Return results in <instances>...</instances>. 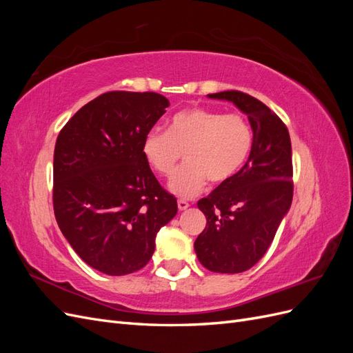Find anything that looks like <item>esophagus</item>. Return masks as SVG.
Masks as SVG:
<instances>
[{
	"mask_svg": "<svg viewBox=\"0 0 353 353\" xmlns=\"http://www.w3.org/2000/svg\"><path fill=\"white\" fill-rule=\"evenodd\" d=\"M188 206H190V205H188L187 200H184V199H179V200H178V209H179V210H185Z\"/></svg>",
	"mask_w": 353,
	"mask_h": 353,
	"instance_id": "34e87169",
	"label": "esophagus"
}]
</instances>
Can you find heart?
Wrapping results in <instances>:
<instances>
[{
	"label": "heart",
	"mask_w": 353,
	"mask_h": 353,
	"mask_svg": "<svg viewBox=\"0 0 353 353\" xmlns=\"http://www.w3.org/2000/svg\"><path fill=\"white\" fill-rule=\"evenodd\" d=\"M252 147L253 131L243 116L190 108L170 117L168 131H148L143 154L154 172L170 176L184 152L187 163L170 179L169 188L179 197H193L208 179L223 184L236 176Z\"/></svg>",
	"instance_id": "1"
}]
</instances>
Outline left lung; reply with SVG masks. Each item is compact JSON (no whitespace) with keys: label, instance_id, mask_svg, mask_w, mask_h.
I'll list each match as a JSON object with an SVG mask.
<instances>
[{"label":"left lung","instance_id":"obj_1","mask_svg":"<svg viewBox=\"0 0 353 353\" xmlns=\"http://www.w3.org/2000/svg\"><path fill=\"white\" fill-rule=\"evenodd\" d=\"M209 97L232 101L248 114L253 147L236 176L197 201L208 222L194 250L209 271L239 274L261 261L292 206V143L285 123L252 95L231 90Z\"/></svg>","mask_w":353,"mask_h":353}]
</instances>
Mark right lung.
Instances as JSON below:
<instances>
[{
  "label": "right lung",
  "instance_id": "right-lung-1",
  "mask_svg": "<svg viewBox=\"0 0 353 353\" xmlns=\"http://www.w3.org/2000/svg\"><path fill=\"white\" fill-rule=\"evenodd\" d=\"M168 105L157 92L109 91L74 113L57 137L56 221L79 258L103 274L144 268L156 234L178 212L143 154L144 137Z\"/></svg>",
  "mask_w": 353,
  "mask_h": 353
}]
</instances>
